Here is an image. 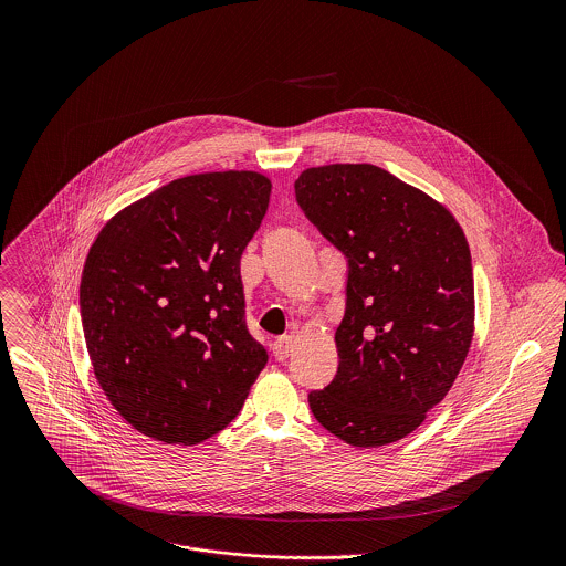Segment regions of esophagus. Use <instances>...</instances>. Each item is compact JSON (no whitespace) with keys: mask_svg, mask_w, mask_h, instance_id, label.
I'll use <instances>...</instances> for the list:
<instances>
[{"mask_svg":"<svg viewBox=\"0 0 566 566\" xmlns=\"http://www.w3.org/2000/svg\"><path fill=\"white\" fill-rule=\"evenodd\" d=\"M292 350H294V339H292V335H281V337L274 339V344H272V353H274V357H276L279 361H285V359L292 355Z\"/></svg>","mask_w":566,"mask_h":566,"instance_id":"34e87169","label":"esophagus"}]
</instances>
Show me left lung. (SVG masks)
<instances>
[{"label": "left lung", "mask_w": 566, "mask_h": 566, "mask_svg": "<svg viewBox=\"0 0 566 566\" xmlns=\"http://www.w3.org/2000/svg\"><path fill=\"white\" fill-rule=\"evenodd\" d=\"M310 222L348 261L339 366L310 407L353 447H384L422 424L471 348V250L451 211L368 163L305 169L294 182Z\"/></svg>", "instance_id": "obj_1"}]
</instances>
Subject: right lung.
<instances>
[{"label":"right lung","instance_id":"add662e5","mask_svg":"<svg viewBox=\"0 0 566 566\" xmlns=\"http://www.w3.org/2000/svg\"><path fill=\"white\" fill-rule=\"evenodd\" d=\"M256 171H209L122 209L88 248L81 316L95 379L119 416L198 444L242 409L265 368L248 333L243 248L268 211Z\"/></svg>","mask_w":566,"mask_h":566}]
</instances>
